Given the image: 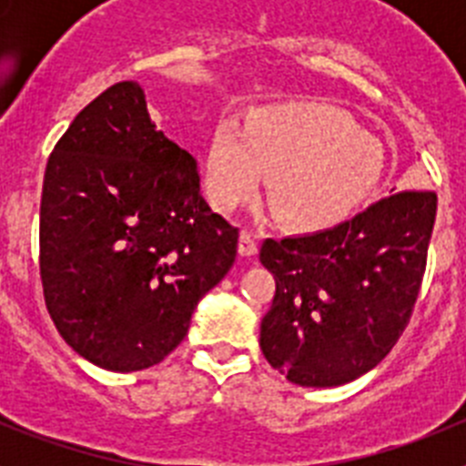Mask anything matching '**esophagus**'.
<instances>
[{
	"label": "esophagus",
	"mask_w": 466,
	"mask_h": 466,
	"mask_svg": "<svg viewBox=\"0 0 466 466\" xmlns=\"http://www.w3.org/2000/svg\"><path fill=\"white\" fill-rule=\"evenodd\" d=\"M238 252L242 257H254L258 252V240L252 230H242L240 233V245H238Z\"/></svg>",
	"instance_id": "1"
}]
</instances>
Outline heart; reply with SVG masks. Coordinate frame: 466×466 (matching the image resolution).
<instances>
[{
	"label": "heart",
	"mask_w": 466,
	"mask_h": 466,
	"mask_svg": "<svg viewBox=\"0 0 466 466\" xmlns=\"http://www.w3.org/2000/svg\"><path fill=\"white\" fill-rule=\"evenodd\" d=\"M382 172L380 139L324 102L261 106L245 130L221 123L205 160L209 196L221 209L252 200L263 177H270V212L300 233L350 219L373 196Z\"/></svg>",
	"instance_id": "heart-1"
}]
</instances>
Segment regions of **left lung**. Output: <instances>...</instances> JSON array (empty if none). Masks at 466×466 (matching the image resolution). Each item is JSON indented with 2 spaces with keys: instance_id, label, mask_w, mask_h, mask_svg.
Returning a JSON list of instances; mask_svg holds the SVG:
<instances>
[{
  "instance_id": "obj_1",
  "label": "left lung",
  "mask_w": 466,
  "mask_h": 466,
  "mask_svg": "<svg viewBox=\"0 0 466 466\" xmlns=\"http://www.w3.org/2000/svg\"><path fill=\"white\" fill-rule=\"evenodd\" d=\"M436 193L380 198L310 236L266 238L258 258L275 278L261 352L300 387H336L380 364L410 322L427 266Z\"/></svg>"
}]
</instances>
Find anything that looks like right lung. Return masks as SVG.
Returning <instances> with one entry per match:
<instances>
[{"mask_svg":"<svg viewBox=\"0 0 466 466\" xmlns=\"http://www.w3.org/2000/svg\"><path fill=\"white\" fill-rule=\"evenodd\" d=\"M236 254L238 228L205 203L196 158L156 130L135 81L76 114L39 214L44 299L74 352L118 373L163 361Z\"/></svg>","mask_w":466,"mask_h":466,"instance_id":"1","label":"right lung"}]
</instances>
